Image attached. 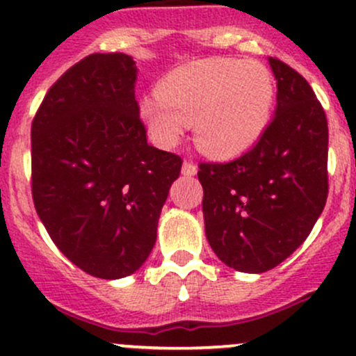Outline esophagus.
<instances>
[{"instance_id": "esophagus-1", "label": "esophagus", "mask_w": 356, "mask_h": 356, "mask_svg": "<svg viewBox=\"0 0 356 356\" xmlns=\"http://www.w3.org/2000/svg\"><path fill=\"white\" fill-rule=\"evenodd\" d=\"M196 172H197L196 163L189 162V160H186V162L182 163V175H186V177H193Z\"/></svg>"}]
</instances>
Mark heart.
Returning a JSON list of instances; mask_svg holds the SVG:
<instances>
[{"mask_svg": "<svg viewBox=\"0 0 356 356\" xmlns=\"http://www.w3.org/2000/svg\"><path fill=\"white\" fill-rule=\"evenodd\" d=\"M275 99V78L263 63L208 58L168 71L156 92L141 99L140 115L160 147L177 145L193 124L197 148L225 160L263 138Z\"/></svg>", "mask_w": 356, "mask_h": 356, "instance_id": "heart-1", "label": "heart"}]
</instances>
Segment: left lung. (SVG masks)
Returning a JSON list of instances; mask_svg holds the SVG:
<instances>
[{
    "label": "left lung",
    "mask_w": 356,
    "mask_h": 356,
    "mask_svg": "<svg viewBox=\"0 0 356 356\" xmlns=\"http://www.w3.org/2000/svg\"><path fill=\"white\" fill-rule=\"evenodd\" d=\"M276 109L266 133L232 162L200 163L207 238L242 273L278 266L309 237L327 200V119L309 81L269 58Z\"/></svg>",
    "instance_id": "obj_1"
}]
</instances>
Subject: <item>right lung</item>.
I'll return each mask as SVG.
<instances>
[{"label":"right lung","instance_id":"obj_1","mask_svg":"<svg viewBox=\"0 0 356 356\" xmlns=\"http://www.w3.org/2000/svg\"><path fill=\"white\" fill-rule=\"evenodd\" d=\"M122 52L90 54L47 90L32 121V197L58 249L102 280L147 261L182 159L147 143Z\"/></svg>","mask_w":356,"mask_h":356}]
</instances>
